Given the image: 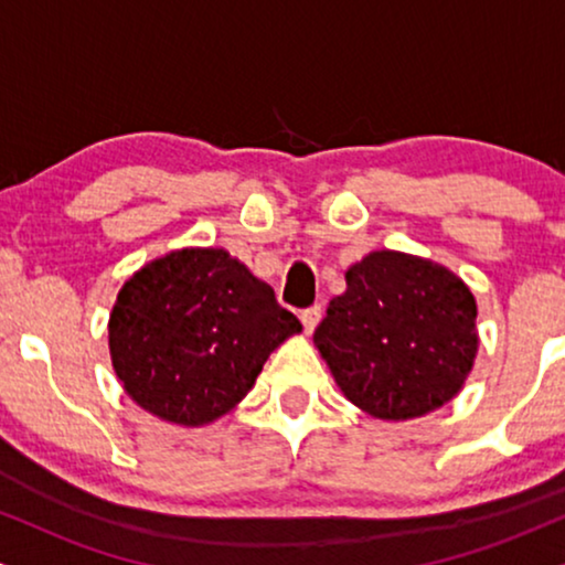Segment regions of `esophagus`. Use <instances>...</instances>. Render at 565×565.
<instances>
[{
  "mask_svg": "<svg viewBox=\"0 0 565 565\" xmlns=\"http://www.w3.org/2000/svg\"><path fill=\"white\" fill-rule=\"evenodd\" d=\"M299 320H302L305 333L316 331V326L320 323V305H312V307H307V310L299 312Z\"/></svg>",
  "mask_w": 565,
  "mask_h": 565,
  "instance_id": "1",
  "label": "esophagus"
}]
</instances>
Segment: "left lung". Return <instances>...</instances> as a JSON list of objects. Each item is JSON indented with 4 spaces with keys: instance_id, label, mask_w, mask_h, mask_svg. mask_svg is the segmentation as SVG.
<instances>
[{
    "instance_id": "8db88e82",
    "label": "left lung",
    "mask_w": 565,
    "mask_h": 565,
    "mask_svg": "<svg viewBox=\"0 0 565 565\" xmlns=\"http://www.w3.org/2000/svg\"><path fill=\"white\" fill-rule=\"evenodd\" d=\"M312 333L349 402L385 423L425 417L459 396L480 333L472 289L430 258L373 249L347 268Z\"/></svg>"
}]
</instances>
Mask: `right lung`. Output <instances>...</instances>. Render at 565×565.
Returning <instances> with one entry per match:
<instances>
[{
  "instance_id": "right-lung-1",
  "label": "right lung",
  "mask_w": 565,
  "mask_h": 565,
  "mask_svg": "<svg viewBox=\"0 0 565 565\" xmlns=\"http://www.w3.org/2000/svg\"><path fill=\"white\" fill-rule=\"evenodd\" d=\"M299 331L274 289L224 247H182L146 263L119 289L109 354L140 409L203 427L232 412L270 352Z\"/></svg>"
}]
</instances>
